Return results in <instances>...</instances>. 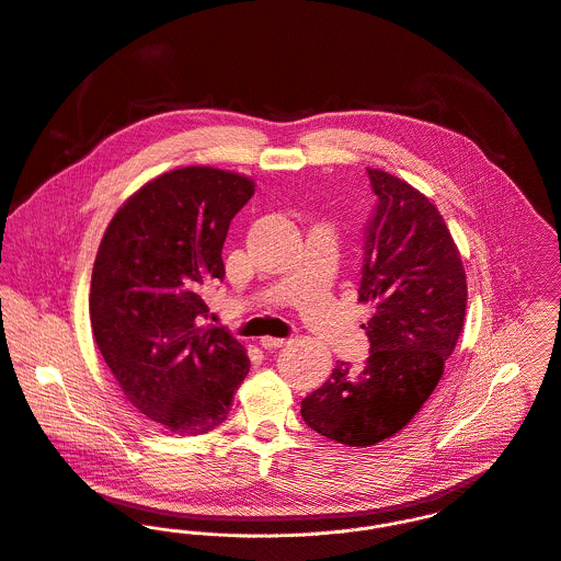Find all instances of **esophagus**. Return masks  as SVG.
<instances>
[{
	"mask_svg": "<svg viewBox=\"0 0 561 561\" xmlns=\"http://www.w3.org/2000/svg\"><path fill=\"white\" fill-rule=\"evenodd\" d=\"M260 344H262V348H266V351H275V348L288 344V340H286V337L264 336L260 337Z\"/></svg>",
	"mask_w": 561,
	"mask_h": 561,
	"instance_id": "obj_1",
	"label": "esophagus"
}]
</instances>
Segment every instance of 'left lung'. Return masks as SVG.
Here are the masks:
<instances>
[{
	"label": "left lung",
	"instance_id": "1",
	"mask_svg": "<svg viewBox=\"0 0 561 561\" xmlns=\"http://www.w3.org/2000/svg\"><path fill=\"white\" fill-rule=\"evenodd\" d=\"M379 199L366 233L359 304L370 357L336 362L332 377L301 401L317 434L373 447L399 434L436 390L463 330L466 271L440 210L412 184L366 169Z\"/></svg>",
	"mask_w": 561,
	"mask_h": 561
}]
</instances>
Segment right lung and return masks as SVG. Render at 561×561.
Masks as SVG:
<instances>
[{"label": "right lung", "mask_w": 561, "mask_h": 561, "mask_svg": "<svg viewBox=\"0 0 561 561\" xmlns=\"http://www.w3.org/2000/svg\"><path fill=\"white\" fill-rule=\"evenodd\" d=\"M255 182L215 167H180L145 182L116 210L98 249L93 336L125 399L175 436L227 419L249 373L244 346L204 328V290L224 279L225 236Z\"/></svg>", "instance_id": "right-lung-1"}]
</instances>
